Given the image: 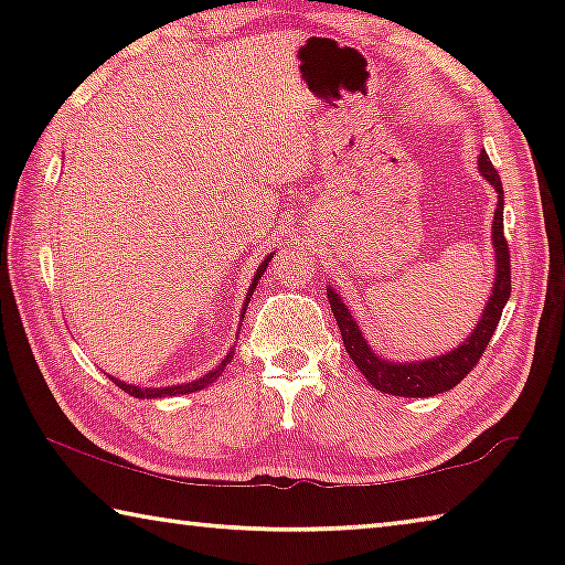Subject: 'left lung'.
I'll list each match as a JSON object with an SVG mask.
<instances>
[{
    "mask_svg": "<svg viewBox=\"0 0 565 565\" xmlns=\"http://www.w3.org/2000/svg\"><path fill=\"white\" fill-rule=\"evenodd\" d=\"M478 171H481L486 181H491L495 191H499V209H495V216H493L495 284L481 321H478V327L473 329L471 337L466 339L463 347L446 353V356L418 361V363L381 361L376 353L371 351L366 339L361 337L356 321H353L349 309L339 299V294L329 289V303H331L333 317H337L347 353L351 356V361L356 363L361 374L366 376L369 384L376 386L379 391H384V394L426 398V396L444 394V391L461 384V381L468 376V371H473L476 363L481 361L495 327H499L505 301H509L511 296V252H509V242H505L503 236V186H501L499 171L493 169L486 151H481V157H478Z\"/></svg>",
    "mask_w": 565,
    "mask_h": 565,
    "instance_id": "1",
    "label": "left lung"
}]
</instances>
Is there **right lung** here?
Wrapping results in <instances>:
<instances>
[{"label":"right lung","mask_w":565,"mask_h":565,"mask_svg":"<svg viewBox=\"0 0 565 565\" xmlns=\"http://www.w3.org/2000/svg\"><path fill=\"white\" fill-rule=\"evenodd\" d=\"M269 262H271V256H266V259L262 262V266L259 269H256V276H254V284H252V289H248V294H246V306H248V299H252V294H254V289H256V284H259V279H262V274L266 271V266H269ZM246 311V309H244ZM232 359V353H228L226 356V361ZM226 361L222 363V366L218 369H214V371H209V374L204 376V379H199V381H191V384H184V386H169V388H139V386H129V384H121V381H117L114 379V384H117L121 391H127L129 396H137V398H159V396H177V394H191V391H199V388H206L209 384H212V381L222 374L224 371V366H226Z\"/></svg>","instance_id":"right-lung-1"}]
</instances>
